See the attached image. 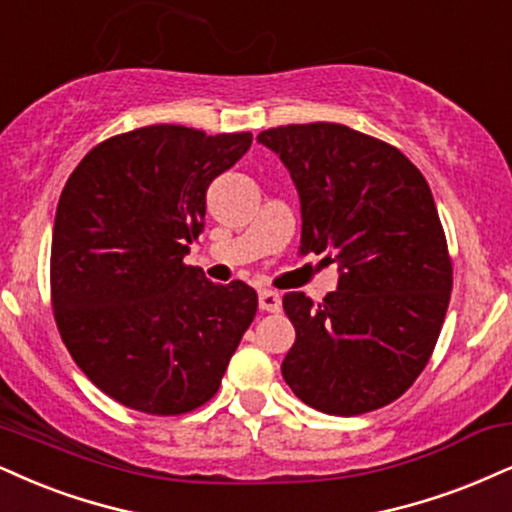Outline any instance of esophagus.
<instances>
[{
  "label": "esophagus",
  "instance_id": "1",
  "mask_svg": "<svg viewBox=\"0 0 512 512\" xmlns=\"http://www.w3.org/2000/svg\"><path fill=\"white\" fill-rule=\"evenodd\" d=\"M258 308L266 313H277L282 308L280 294L270 292V289H261V292H258Z\"/></svg>",
  "mask_w": 512,
  "mask_h": 512
}]
</instances>
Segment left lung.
Masks as SVG:
<instances>
[{"label": "left lung", "instance_id": "obj_1", "mask_svg": "<svg viewBox=\"0 0 512 512\" xmlns=\"http://www.w3.org/2000/svg\"><path fill=\"white\" fill-rule=\"evenodd\" d=\"M258 142L292 175L299 254L337 263V292L282 296L296 342L282 377L306 406L361 415L418 380L449 308L453 268L430 185L391 144L339 123L280 125Z\"/></svg>", "mask_w": 512, "mask_h": 512}]
</instances>
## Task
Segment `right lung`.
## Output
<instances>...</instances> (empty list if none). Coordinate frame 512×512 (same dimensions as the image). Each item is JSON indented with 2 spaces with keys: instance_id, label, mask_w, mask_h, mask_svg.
Returning <instances> with one entry per match:
<instances>
[{
  "instance_id": "add662e5",
  "label": "right lung",
  "mask_w": 512,
  "mask_h": 512,
  "mask_svg": "<svg viewBox=\"0 0 512 512\" xmlns=\"http://www.w3.org/2000/svg\"><path fill=\"white\" fill-rule=\"evenodd\" d=\"M251 132L147 125L97 144L63 187L52 232V306L63 344L106 396L180 415L216 394L258 296L187 266L206 189Z\"/></svg>"
}]
</instances>
